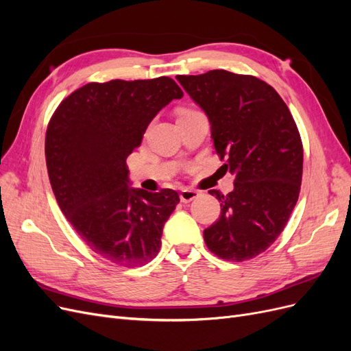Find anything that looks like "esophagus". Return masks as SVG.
<instances>
[{
	"label": "esophagus",
	"mask_w": 351,
	"mask_h": 351,
	"mask_svg": "<svg viewBox=\"0 0 351 351\" xmlns=\"http://www.w3.org/2000/svg\"><path fill=\"white\" fill-rule=\"evenodd\" d=\"M197 196H199V192H196V190H193V189H183L182 192H180V200L184 202V204H187V202H192Z\"/></svg>",
	"instance_id": "1"
}]
</instances>
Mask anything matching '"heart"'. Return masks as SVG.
<instances>
[{
	"label": "heart",
	"mask_w": 351,
	"mask_h": 351,
	"mask_svg": "<svg viewBox=\"0 0 351 351\" xmlns=\"http://www.w3.org/2000/svg\"><path fill=\"white\" fill-rule=\"evenodd\" d=\"M190 111H193V110H187V108H184V110H182V111H180V114H184V112H190Z\"/></svg>",
	"instance_id": "heart-1"
}]
</instances>
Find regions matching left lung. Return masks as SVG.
I'll return each mask as SVG.
<instances>
[{
	"instance_id": "1",
	"label": "left lung",
	"mask_w": 351,
	"mask_h": 351,
	"mask_svg": "<svg viewBox=\"0 0 351 351\" xmlns=\"http://www.w3.org/2000/svg\"><path fill=\"white\" fill-rule=\"evenodd\" d=\"M208 115L221 168L234 174V190L222 195L218 221L204 231L218 258H256L278 239L300 193L303 145L282 98L263 80L227 70L177 76Z\"/></svg>"
}]
</instances>
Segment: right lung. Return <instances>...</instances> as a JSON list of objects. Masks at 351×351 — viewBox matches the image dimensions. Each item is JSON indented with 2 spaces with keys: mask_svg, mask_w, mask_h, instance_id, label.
<instances>
[{
  "mask_svg": "<svg viewBox=\"0 0 351 351\" xmlns=\"http://www.w3.org/2000/svg\"><path fill=\"white\" fill-rule=\"evenodd\" d=\"M180 98L182 89L165 76L92 82L62 99L48 123L45 158L57 204L89 249L120 267L156 256L180 202L171 189H130L125 164L158 111Z\"/></svg>",
  "mask_w": 351,
  "mask_h": 351,
  "instance_id": "1",
  "label": "right lung"
}]
</instances>
